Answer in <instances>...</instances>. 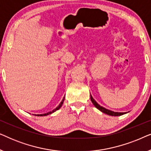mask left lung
<instances>
[{"instance_id":"obj_1","label":"left lung","mask_w":151,"mask_h":151,"mask_svg":"<svg viewBox=\"0 0 151 151\" xmlns=\"http://www.w3.org/2000/svg\"><path fill=\"white\" fill-rule=\"evenodd\" d=\"M90 96H91V102H92L94 106H96V108L98 109V110H100V111H102V113H105V114L111 115V116H120V115H122L124 114H126V113H127V112H125V113L114 112V111H111V110H109V109H105L104 107L100 106V104H98V102H97L93 98V97H92L91 95H90Z\"/></svg>"}]
</instances>
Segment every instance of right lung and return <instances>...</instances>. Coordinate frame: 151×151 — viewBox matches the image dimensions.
<instances>
[{
  "mask_svg": "<svg viewBox=\"0 0 151 151\" xmlns=\"http://www.w3.org/2000/svg\"><path fill=\"white\" fill-rule=\"evenodd\" d=\"M64 100H65V97H64L63 98V100H62V102L60 103V104L58 105V106L56 108H55V109H53V111H49V112H48V113H44V114H38V115H36V116H46V115H49V114H51V113H54L55 111H56L57 110H58V109L60 108V107L62 106V105H63V102H64Z\"/></svg>",
  "mask_w": 151,
  "mask_h": 151,
  "instance_id": "add662e5",
  "label": "right lung"
}]
</instances>
